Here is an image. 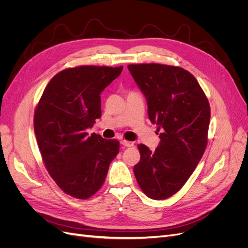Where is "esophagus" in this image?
<instances>
[{"mask_svg":"<svg viewBox=\"0 0 248 248\" xmlns=\"http://www.w3.org/2000/svg\"><path fill=\"white\" fill-rule=\"evenodd\" d=\"M121 144H122L123 146H124V147H132V146H134V143H133V142L126 141V140H122V141H121Z\"/></svg>","mask_w":248,"mask_h":248,"instance_id":"34e87169","label":"esophagus"}]
</instances>
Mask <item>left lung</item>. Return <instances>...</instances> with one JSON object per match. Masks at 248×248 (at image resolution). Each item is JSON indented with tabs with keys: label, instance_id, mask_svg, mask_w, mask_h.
<instances>
[{
	"label": "left lung",
	"instance_id": "8db88e82",
	"mask_svg": "<svg viewBox=\"0 0 248 248\" xmlns=\"http://www.w3.org/2000/svg\"><path fill=\"white\" fill-rule=\"evenodd\" d=\"M127 68L147 100L150 122L161 130L155 151L138 145L135 177L149 198L167 199L185 185L205 151L208 100L197 79L181 67L149 63Z\"/></svg>",
	"mask_w": 248,
	"mask_h": 248
}]
</instances>
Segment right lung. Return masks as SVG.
I'll use <instances>...</instances> for the list:
<instances>
[{
    "label": "right lung",
    "mask_w": 248,
    "mask_h": 248,
    "mask_svg": "<svg viewBox=\"0 0 248 248\" xmlns=\"http://www.w3.org/2000/svg\"><path fill=\"white\" fill-rule=\"evenodd\" d=\"M123 66L82 65L49 81L35 108L33 127L46 169L66 194L87 199L102 187L119 142L87 130L101 117L100 94Z\"/></svg>",
    "instance_id": "add662e5"
}]
</instances>
